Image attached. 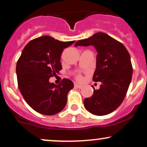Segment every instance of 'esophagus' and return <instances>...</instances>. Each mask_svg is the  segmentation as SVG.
<instances>
[{"label": "esophagus", "mask_w": 147, "mask_h": 147, "mask_svg": "<svg viewBox=\"0 0 147 147\" xmlns=\"http://www.w3.org/2000/svg\"><path fill=\"white\" fill-rule=\"evenodd\" d=\"M75 87L76 88H79V89H80V88L83 87V86L82 85H79L78 84H75Z\"/></svg>", "instance_id": "esophagus-1"}]
</instances>
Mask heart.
<instances>
[{"label": "heart", "mask_w": 147, "mask_h": 147, "mask_svg": "<svg viewBox=\"0 0 147 147\" xmlns=\"http://www.w3.org/2000/svg\"><path fill=\"white\" fill-rule=\"evenodd\" d=\"M77 79H78L79 80H80V79H81V77H80V76H78V77H77Z\"/></svg>", "instance_id": "1"}]
</instances>
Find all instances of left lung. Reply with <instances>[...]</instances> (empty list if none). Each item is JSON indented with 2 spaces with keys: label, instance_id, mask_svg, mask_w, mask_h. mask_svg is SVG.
<instances>
[{
  "label": "left lung",
  "instance_id": "8db88e82",
  "mask_svg": "<svg viewBox=\"0 0 147 147\" xmlns=\"http://www.w3.org/2000/svg\"><path fill=\"white\" fill-rule=\"evenodd\" d=\"M77 46H93L98 53L93 81H100L101 85L98 90L93 88L92 96L85 98V107L96 116L110 114L124 100L131 81L133 68L129 53L123 44L102 32L79 40L75 47Z\"/></svg>",
  "mask_w": 147,
  "mask_h": 147
}]
</instances>
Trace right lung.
<instances>
[{"label":"right lung","instance_id":"add662e5","mask_svg":"<svg viewBox=\"0 0 147 147\" xmlns=\"http://www.w3.org/2000/svg\"><path fill=\"white\" fill-rule=\"evenodd\" d=\"M75 42H60L45 35L30 41L23 49L16 64L18 84L25 101L37 112L51 116L66 106L73 82L63 79L55 85L49 79L62 68L60 58L63 49Z\"/></svg>","mask_w":147,"mask_h":147}]
</instances>
